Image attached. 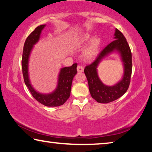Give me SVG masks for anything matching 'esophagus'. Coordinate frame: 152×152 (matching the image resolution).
I'll return each instance as SVG.
<instances>
[{
  "mask_svg": "<svg viewBox=\"0 0 152 152\" xmlns=\"http://www.w3.org/2000/svg\"><path fill=\"white\" fill-rule=\"evenodd\" d=\"M77 70H78V72L80 73L84 71V67L82 66H80V65L78 66V67H77Z\"/></svg>",
  "mask_w": 152,
  "mask_h": 152,
  "instance_id": "1",
  "label": "esophagus"
}]
</instances>
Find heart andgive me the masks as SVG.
Returning a JSON list of instances; mask_svg holds the SVG:
<instances>
[{
    "label": "heart",
    "mask_w": 152,
    "mask_h": 152,
    "mask_svg": "<svg viewBox=\"0 0 152 152\" xmlns=\"http://www.w3.org/2000/svg\"><path fill=\"white\" fill-rule=\"evenodd\" d=\"M90 38V36L88 35H84V37L80 38V39L79 40V43H83L86 42L87 40H88ZM99 41L98 39H94L92 41V43H91L88 49L86 50L84 56H86L87 58H91L96 55L98 50V46H99Z\"/></svg>",
    "instance_id": "b5f03b06"
}]
</instances>
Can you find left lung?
<instances>
[{"label": "left lung", "mask_w": 152, "mask_h": 152, "mask_svg": "<svg viewBox=\"0 0 152 152\" xmlns=\"http://www.w3.org/2000/svg\"><path fill=\"white\" fill-rule=\"evenodd\" d=\"M115 40L102 50L94 61L84 68L91 96L99 103H109L123 96L129 88L132 73V56L127 39L119 29H115ZM114 50L119 51L124 64V76L119 83L113 87H107L102 83L97 76L96 68L105 55Z\"/></svg>", "instance_id": "8db88e82"}]
</instances>
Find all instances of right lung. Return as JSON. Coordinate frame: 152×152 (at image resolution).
<instances>
[{"label":"right lung","mask_w":152,"mask_h":152,"mask_svg":"<svg viewBox=\"0 0 152 152\" xmlns=\"http://www.w3.org/2000/svg\"><path fill=\"white\" fill-rule=\"evenodd\" d=\"M45 26V25H41L36 27L25 40L21 60L23 76L25 85L29 88L35 99L45 106L59 107L65 103L70 97L72 82L74 76L77 73V64L75 63L70 67H65L61 69L60 73L59 74L57 88L51 94H40L33 89L30 84L29 75H28V60L33 45L38 42L41 32Z\"/></svg>","instance_id":"obj_1"}]
</instances>
